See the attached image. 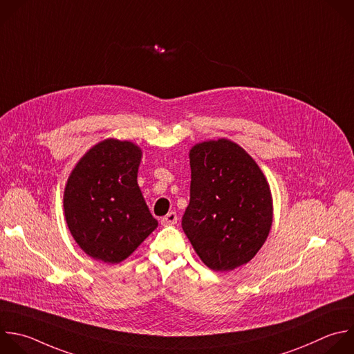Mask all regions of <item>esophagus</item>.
Masks as SVG:
<instances>
[{"label": "esophagus", "mask_w": 354, "mask_h": 354, "mask_svg": "<svg viewBox=\"0 0 354 354\" xmlns=\"http://www.w3.org/2000/svg\"><path fill=\"white\" fill-rule=\"evenodd\" d=\"M176 222H178V215H176V212H174V211L168 212V214L161 219V225H164V226L175 225Z\"/></svg>", "instance_id": "34e87169"}]
</instances>
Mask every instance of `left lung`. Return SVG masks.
Returning a JSON list of instances; mask_svg holds the SVG:
<instances>
[{
  "label": "left lung",
  "mask_w": 354,
  "mask_h": 354,
  "mask_svg": "<svg viewBox=\"0 0 354 354\" xmlns=\"http://www.w3.org/2000/svg\"><path fill=\"white\" fill-rule=\"evenodd\" d=\"M189 158L190 201L182 216L187 239L214 271L248 264L272 225V197L263 171L227 139L198 143Z\"/></svg>",
  "instance_id": "8db88e82"
}]
</instances>
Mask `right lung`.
<instances>
[{
	"mask_svg": "<svg viewBox=\"0 0 354 354\" xmlns=\"http://www.w3.org/2000/svg\"><path fill=\"white\" fill-rule=\"evenodd\" d=\"M140 160L142 150L132 142L106 139L68 178L65 219L75 242L94 260L124 261L158 226L138 185Z\"/></svg>",
	"mask_w": 354,
	"mask_h": 354,
	"instance_id": "add662e5",
	"label": "right lung"
}]
</instances>
